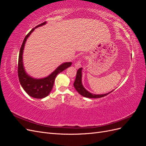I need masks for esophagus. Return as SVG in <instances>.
Wrapping results in <instances>:
<instances>
[{
    "mask_svg": "<svg viewBox=\"0 0 146 146\" xmlns=\"http://www.w3.org/2000/svg\"><path fill=\"white\" fill-rule=\"evenodd\" d=\"M74 66L75 67H76V68L77 69H78L82 67V63H81V60H80L79 61H78L77 62H76V63L74 64Z\"/></svg>",
    "mask_w": 146,
    "mask_h": 146,
    "instance_id": "obj_1",
    "label": "esophagus"
}]
</instances>
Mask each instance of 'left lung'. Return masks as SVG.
<instances>
[{
  "mask_svg": "<svg viewBox=\"0 0 146 146\" xmlns=\"http://www.w3.org/2000/svg\"><path fill=\"white\" fill-rule=\"evenodd\" d=\"M82 68L78 69L77 72V75H76V80H75V82L74 83V86L76 88V90L77 91L79 94L82 95L83 97H85V98H103V97L108 95L110 94V92H111L112 91L108 92V93L107 94H92L89 91H88L85 88L83 87L82 83Z\"/></svg>",
  "mask_w": 146,
  "mask_h": 146,
  "instance_id": "1",
  "label": "left lung"
}]
</instances>
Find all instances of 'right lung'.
<instances>
[{"label":"right lung","mask_w":146,"mask_h":146,"mask_svg":"<svg viewBox=\"0 0 146 146\" xmlns=\"http://www.w3.org/2000/svg\"><path fill=\"white\" fill-rule=\"evenodd\" d=\"M46 24V22L39 24L33 28L30 32L26 35L22 46L20 48L19 60H18V68H17V72L19 82L22 87L24 91L31 97L35 99H42L46 98L50 92L53 86H54L55 79L57 75L61 72L71 66L72 63H64L60 65L54 72L50 74L49 76L43 78H34L26 73L23 66V55L24 46L26 40L32 33L33 30L37 28Z\"/></svg>","instance_id":"1"}]
</instances>
